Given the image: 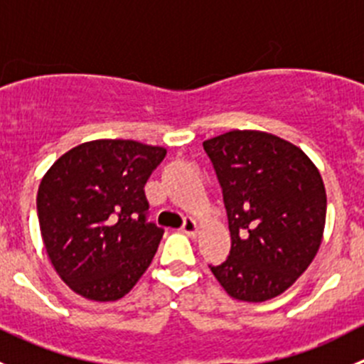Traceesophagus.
I'll use <instances>...</instances> for the list:
<instances>
[{"instance_id":"34e87169","label":"esophagus","mask_w":364,"mask_h":364,"mask_svg":"<svg viewBox=\"0 0 364 364\" xmlns=\"http://www.w3.org/2000/svg\"><path fill=\"white\" fill-rule=\"evenodd\" d=\"M181 230L186 234V236L193 237V236H197V232H199V223H197L193 218H186L185 222H183Z\"/></svg>"}]
</instances>
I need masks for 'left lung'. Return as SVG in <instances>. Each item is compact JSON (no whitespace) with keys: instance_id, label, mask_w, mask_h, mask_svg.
I'll return each mask as SVG.
<instances>
[{"instance_id":"1","label":"left lung","mask_w":364,"mask_h":364,"mask_svg":"<svg viewBox=\"0 0 364 364\" xmlns=\"http://www.w3.org/2000/svg\"><path fill=\"white\" fill-rule=\"evenodd\" d=\"M223 193L230 253L211 267L227 294L248 303L280 296L321 247L326 188L321 172L291 142L257 130L204 141Z\"/></svg>"}]
</instances>
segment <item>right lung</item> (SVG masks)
Masks as SVG:
<instances>
[{
  "mask_svg": "<svg viewBox=\"0 0 364 364\" xmlns=\"http://www.w3.org/2000/svg\"><path fill=\"white\" fill-rule=\"evenodd\" d=\"M165 149L100 139L75 146L46 172L36 196L40 232L61 280L91 301L132 291L164 229L148 222L144 185Z\"/></svg>",
  "mask_w": 364,
  "mask_h": 364,
  "instance_id": "obj_1",
  "label": "right lung"
}]
</instances>
